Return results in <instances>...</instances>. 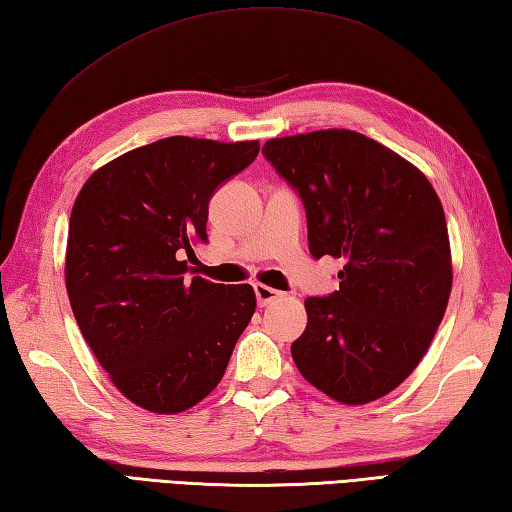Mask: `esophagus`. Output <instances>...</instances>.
Here are the masks:
<instances>
[{"mask_svg":"<svg viewBox=\"0 0 512 512\" xmlns=\"http://www.w3.org/2000/svg\"><path fill=\"white\" fill-rule=\"evenodd\" d=\"M254 292H256L258 306H267V303H272L274 299L281 297L279 290H274V288H270V285H263V283H256Z\"/></svg>","mask_w":512,"mask_h":512,"instance_id":"1","label":"esophagus"}]
</instances>
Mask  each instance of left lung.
<instances>
[{
	"instance_id": "1",
	"label": "left lung",
	"mask_w": 512,
	"mask_h": 512,
	"mask_svg": "<svg viewBox=\"0 0 512 512\" xmlns=\"http://www.w3.org/2000/svg\"><path fill=\"white\" fill-rule=\"evenodd\" d=\"M263 155L299 193L315 258H344L339 290L306 299L292 360L344 405L387 396L432 344L452 290L441 200L429 179L353 130L270 139Z\"/></svg>"
}]
</instances>
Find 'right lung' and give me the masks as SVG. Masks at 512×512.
Wrapping results in <instances>:
<instances>
[{
  "mask_svg": "<svg viewBox=\"0 0 512 512\" xmlns=\"http://www.w3.org/2000/svg\"><path fill=\"white\" fill-rule=\"evenodd\" d=\"M258 141L168 137L87 179L69 218L65 281L96 360L125 398L155 414L191 409L218 387L256 310L251 285L193 276L209 202L258 157Z\"/></svg>",
  "mask_w": 512,
  "mask_h": 512,
  "instance_id": "right-lung-1",
  "label": "right lung"
}]
</instances>
